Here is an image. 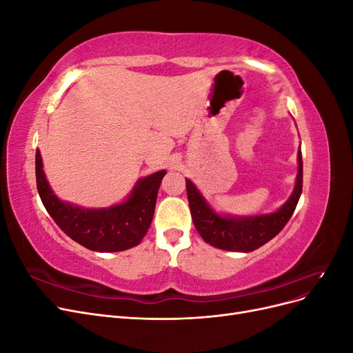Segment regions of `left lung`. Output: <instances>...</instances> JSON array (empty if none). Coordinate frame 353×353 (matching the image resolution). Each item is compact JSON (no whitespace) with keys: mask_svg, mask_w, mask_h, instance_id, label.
<instances>
[{"mask_svg":"<svg viewBox=\"0 0 353 353\" xmlns=\"http://www.w3.org/2000/svg\"><path fill=\"white\" fill-rule=\"evenodd\" d=\"M299 170L296 178V185L292 197L285 201V205L271 215L252 216V218H227L219 216L213 212L205 199L201 197L199 190L190 179H185L187 197L193 218L194 227L201 239L213 248L234 252H253L261 245L272 240L279 234L288 219L292 218L297 206L299 197L303 187V163L302 153H297Z\"/></svg>","mask_w":353,"mask_h":353,"instance_id":"obj_1","label":"left lung"}]
</instances>
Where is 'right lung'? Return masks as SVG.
I'll return each instance as SVG.
<instances>
[{"label":"right lung","instance_id":"obj_1","mask_svg":"<svg viewBox=\"0 0 353 353\" xmlns=\"http://www.w3.org/2000/svg\"><path fill=\"white\" fill-rule=\"evenodd\" d=\"M35 174L42 205L63 232L90 250L121 252L140 244L150 228L157 191L166 170L138 181L130 199L108 209H82L60 201L47 183L39 152Z\"/></svg>","mask_w":353,"mask_h":353}]
</instances>
